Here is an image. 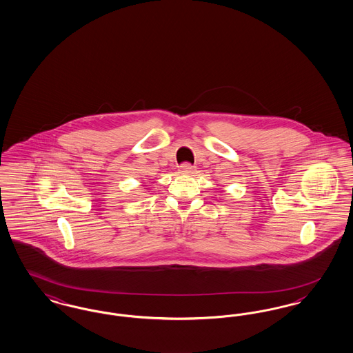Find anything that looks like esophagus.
I'll use <instances>...</instances> for the list:
<instances>
[{"instance_id":"obj_1","label":"esophagus","mask_w":353,"mask_h":353,"mask_svg":"<svg viewBox=\"0 0 353 353\" xmlns=\"http://www.w3.org/2000/svg\"><path fill=\"white\" fill-rule=\"evenodd\" d=\"M180 172L184 173V174H190V173L194 172V167H193L192 164H189V163H184V164H181V167H180Z\"/></svg>"}]
</instances>
